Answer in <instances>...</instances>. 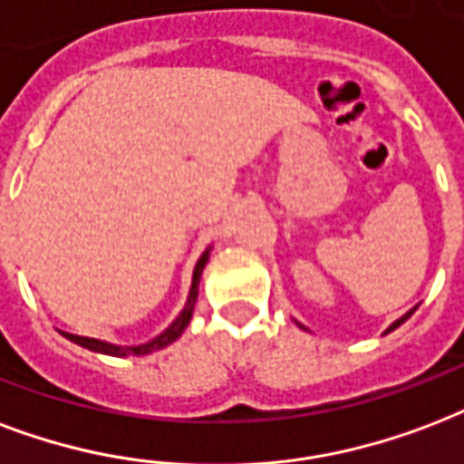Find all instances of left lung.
Returning a JSON list of instances; mask_svg holds the SVG:
<instances>
[{
  "label": "left lung",
  "instance_id": "left-lung-1",
  "mask_svg": "<svg viewBox=\"0 0 464 464\" xmlns=\"http://www.w3.org/2000/svg\"><path fill=\"white\" fill-rule=\"evenodd\" d=\"M413 311H416V306H413V309H411V311H406V314H404V316H401V318H397V321H394V324H392V326H389V328H387V331H384V334H389V331H394V328H399V326H401V324H404L406 318L411 316Z\"/></svg>",
  "mask_w": 464,
  "mask_h": 464
}]
</instances>
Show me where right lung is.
<instances>
[{"instance_id":"obj_1","label":"right lung","mask_w":464,"mask_h":464,"mask_svg":"<svg viewBox=\"0 0 464 464\" xmlns=\"http://www.w3.org/2000/svg\"><path fill=\"white\" fill-rule=\"evenodd\" d=\"M208 250L207 247L201 257L197 260V267H194V275H192V289H189V296H187V304L182 314L169 324L165 331H162L158 338L153 341L143 343V345H114V343H106V341H97V338H87V335H75V334H65L67 341L77 343V345H82V348L92 350V353H104V355H116V358H126V355H148V353H153V350H160L169 343H175L179 335L185 334V328L189 326V321H192V311H194V304H197V295H199V279H201V272H204V265L208 263Z\"/></svg>"}]
</instances>
